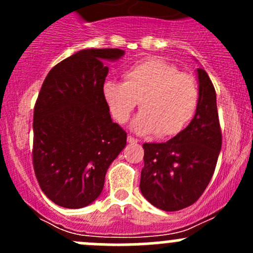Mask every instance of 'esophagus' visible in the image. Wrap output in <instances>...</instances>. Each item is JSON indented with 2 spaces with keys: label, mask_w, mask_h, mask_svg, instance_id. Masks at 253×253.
Instances as JSON below:
<instances>
[{
  "label": "esophagus",
  "mask_w": 253,
  "mask_h": 253,
  "mask_svg": "<svg viewBox=\"0 0 253 253\" xmlns=\"http://www.w3.org/2000/svg\"><path fill=\"white\" fill-rule=\"evenodd\" d=\"M127 142L131 143V144H134V143L138 142V139L133 138V137H132V136H128V137H127Z\"/></svg>",
  "instance_id": "esophagus-1"
}]
</instances>
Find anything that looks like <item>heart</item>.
Wrapping results in <instances>:
<instances>
[{
  "label": "heart",
  "mask_w": 253,
  "mask_h": 253,
  "mask_svg": "<svg viewBox=\"0 0 253 253\" xmlns=\"http://www.w3.org/2000/svg\"><path fill=\"white\" fill-rule=\"evenodd\" d=\"M124 82L108 79L101 93L111 116L119 124L128 121L136 106L132 128L141 134L157 132L160 138L181 133L195 117L200 104L197 82L176 66L158 57H148L128 66Z\"/></svg>",
  "instance_id": "heart-1"
}]
</instances>
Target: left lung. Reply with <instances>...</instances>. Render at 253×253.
Returning <instances> with one entry per match:
<instances>
[{"label":"left lung","mask_w":253,"mask_h":253,"mask_svg":"<svg viewBox=\"0 0 253 253\" xmlns=\"http://www.w3.org/2000/svg\"><path fill=\"white\" fill-rule=\"evenodd\" d=\"M197 76L200 104L190 125L168 142L143 144L139 188L162 211H180L202 196L221 149L215 89L203 68H197Z\"/></svg>","instance_id":"left-lung-1"}]
</instances>
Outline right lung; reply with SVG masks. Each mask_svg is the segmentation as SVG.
I'll return each instance as SVG.
<instances>
[{
  "mask_svg": "<svg viewBox=\"0 0 253 253\" xmlns=\"http://www.w3.org/2000/svg\"><path fill=\"white\" fill-rule=\"evenodd\" d=\"M120 48H85L51 68L34 108L33 165L42 192L63 208L100 196L127 133L112 122L101 86Z\"/></svg>",
  "mask_w": 253,
  "mask_h": 253,
  "instance_id": "obj_1",
  "label": "right lung"
}]
</instances>
